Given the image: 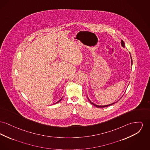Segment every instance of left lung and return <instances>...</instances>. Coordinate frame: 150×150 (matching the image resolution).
<instances>
[{"label":"left lung","instance_id":"8db88e82","mask_svg":"<svg viewBox=\"0 0 150 150\" xmlns=\"http://www.w3.org/2000/svg\"><path fill=\"white\" fill-rule=\"evenodd\" d=\"M121 46H122V47H125V43H124V42L123 41V40H121ZM130 57H131V62H132V56H131V55H130ZM88 98V100L89 101V103L91 104H92L93 105L95 106H96L97 108H104V107H108V106H109L112 105H113V104H114L115 103H117L119 100H118V101H117L116 102H115V103H112V104H109V105H96V104H94L93 103H92L90 100H89V98Z\"/></svg>","mask_w":150,"mask_h":150}]
</instances>
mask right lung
Masks as SVG:
<instances>
[{
	"instance_id": "obj_1",
	"label": "right lung",
	"mask_w": 150,
	"mask_h": 150,
	"mask_svg": "<svg viewBox=\"0 0 150 150\" xmlns=\"http://www.w3.org/2000/svg\"><path fill=\"white\" fill-rule=\"evenodd\" d=\"M62 98H63V97H62V98H61V99H60V100H59V101H57V103H55V104H57V103H59V102H60V101H61V100H62Z\"/></svg>"
}]
</instances>
